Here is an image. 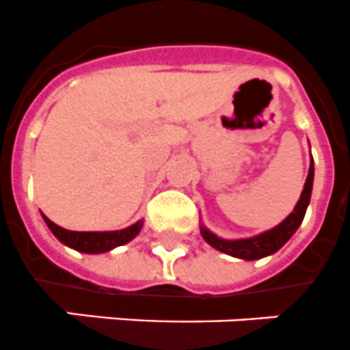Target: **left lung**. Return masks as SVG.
Listing matches in <instances>:
<instances>
[{
  "mask_svg": "<svg viewBox=\"0 0 350 350\" xmlns=\"http://www.w3.org/2000/svg\"><path fill=\"white\" fill-rule=\"evenodd\" d=\"M314 167L313 161H311L308 180H306V185H304L302 196H300L297 206H295L293 212H291L282 223L278 224V226H275V228L268 230V232H264V234L260 235H255V237H250V239L226 241L217 237V235H214L210 230L204 228V226H201V235H203V239L206 241L210 246H214L215 250L223 252V254L232 255V257L237 258H244V260H257V258H262L266 257V255L275 254L277 250L282 248L284 244L291 239V235L297 232V228L304 221L309 200H311Z\"/></svg>",
  "mask_w": 350,
  "mask_h": 350,
  "instance_id": "8db88e82",
  "label": "left lung"
}]
</instances>
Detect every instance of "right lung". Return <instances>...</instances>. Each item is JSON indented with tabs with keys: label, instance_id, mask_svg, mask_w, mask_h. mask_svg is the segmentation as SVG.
Wrapping results in <instances>:
<instances>
[{
	"label": "right lung",
	"instance_id": "add662e5",
	"mask_svg": "<svg viewBox=\"0 0 350 350\" xmlns=\"http://www.w3.org/2000/svg\"><path fill=\"white\" fill-rule=\"evenodd\" d=\"M42 217H44L48 228L52 230V234L57 239L70 248L77 250V252H84V254H104V252H109L116 246L129 243L131 239H135L136 235L140 234L142 226H144V221H138L129 228L118 230V232H72V230L61 228L59 224L48 219L46 215H42Z\"/></svg>",
	"mask_w": 350,
	"mask_h": 350
}]
</instances>
